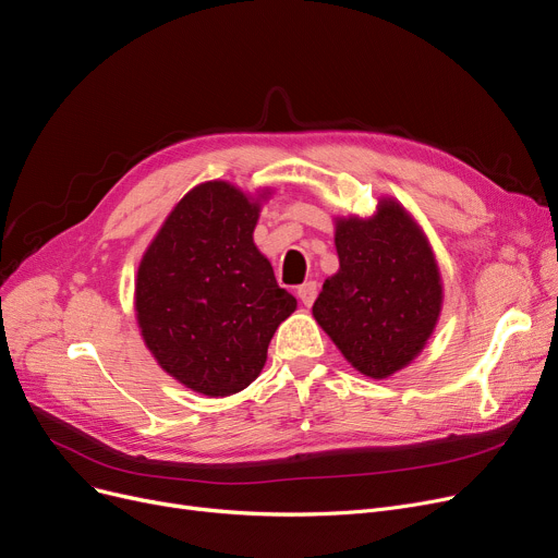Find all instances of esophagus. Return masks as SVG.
I'll return each instance as SVG.
<instances>
[{
  "label": "esophagus",
  "instance_id": "34e87169",
  "mask_svg": "<svg viewBox=\"0 0 558 558\" xmlns=\"http://www.w3.org/2000/svg\"><path fill=\"white\" fill-rule=\"evenodd\" d=\"M317 294H319V284L314 282V280L303 282L301 287H296V296H299L301 303L307 305V307H310L314 301H317Z\"/></svg>",
  "mask_w": 558,
  "mask_h": 558
}]
</instances>
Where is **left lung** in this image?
Listing matches in <instances>:
<instances>
[{"label":"left lung","mask_w":558,"mask_h":558,"mask_svg":"<svg viewBox=\"0 0 558 558\" xmlns=\"http://www.w3.org/2000/svg\"><path fill=\"white\" fill-rule=\"evenodd\" d=\"M339 271L312 314L351 365L369 378L405 367L426 344L442 307L440 271L408 211L378 203L374 219H339Z\"/></svg>","instance_id":"8db88e82"}]
</instances>
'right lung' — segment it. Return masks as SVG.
Segmentation results:
<instances>
[{
  "label": "right lung",
  "mask_w": 558,
  "mask_h": 558,
  "mask_svg": "<svg viewBox=\"0 0 558 558\" xmlns=\"http://www.w3.org/2000/svg\"><path fill=\"white\" fill-rule=\"evenodd\" d=\"M259 205L228 182L189 191L145 251L136 319L159 365L193 392L230 397L262 372L296 299L276 282L253 230Z\"/></svg>",
  "instance_id": "add662e5"
}]
</instances>
